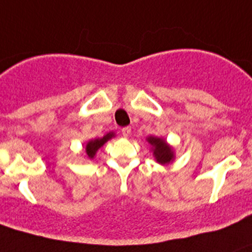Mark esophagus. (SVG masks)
<instances>
[{"mask_svg": "<svg viewBox=\"0 0 252 252\" xmlns=\"http://www.w3.org/2000/svg\"><path fill=\"white\" fill-rule=\"evenodd\" d=\"M131 131V128L130 126H124V128H122V134H123V136H129V134H130Z\"/></svg>", "mask_w": 252, "mask_h": 252, "instance_id": "obj_1", "label": "esophagus"}]
</instances>
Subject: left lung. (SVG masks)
I'll return each instance as SVG.
<instances>
[{"label":"left lung","instance_id":"left-lung-1","mask_svg":"<svg viewBox=\"0 0 252 252\" xmlns=\"http://www.w3.org/2000/svg\"><path fill=\"white\" fill-rule=\"evenodd\" d=\"M147 141L154 147V155L156 157V161L161 164L169 163L173 159V151L171 147L167 145V142L159 138L150 136L147 138Z\"/></svg>","mask_w":252,"mask_h":252}]
</instances>
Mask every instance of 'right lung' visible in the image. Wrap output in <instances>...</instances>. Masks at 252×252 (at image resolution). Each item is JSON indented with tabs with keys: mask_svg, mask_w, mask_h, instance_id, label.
Here are the masks:
<instances>
[{
	"mask_svg": "<svg viewBox=\"0 0 252 252\" xmlns=\"http://www.w3.org/2000/svg\"><path fill=\"white\" fill-rule=\"evenodd\" d=\"M113 135H114L113 133H108L107 135H105V136H103V138L95 139V140L89 141V144L86 145V154H88V156L90 157V158H94V156H95L96 151H97V150L100 149V147L102 146V145L105 144L106 141L110 140V139Z\"/></svg>",
	"mask_w": 252,
	"mask_h": 252,
	"instance_id": "add662e5",
	"label": "right lung"
}]
</instances>
